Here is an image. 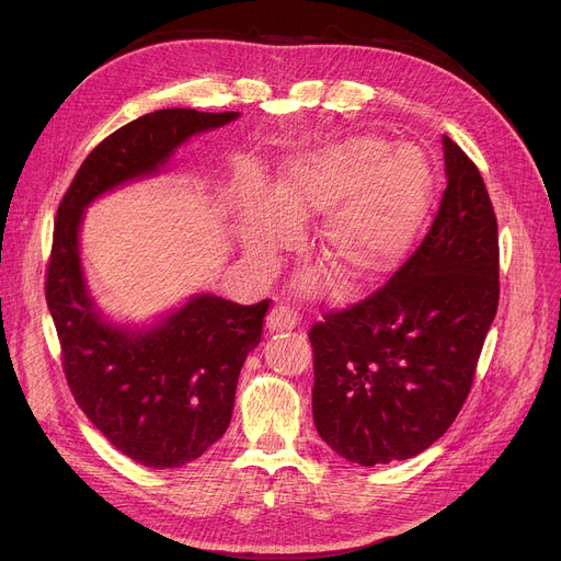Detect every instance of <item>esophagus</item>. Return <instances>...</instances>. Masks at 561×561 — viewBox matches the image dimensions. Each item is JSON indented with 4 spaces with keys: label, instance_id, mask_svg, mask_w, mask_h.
I'll list each match as a JSON object with an SVG mask.
<instances>
[{
    "label": "esophagus",
    "instance_id": "1",
    "mask_svg": "<svg viewBox=\"0 0 561 561\" xmlns=\"http://www.w3.org/2000/svg\"><path fill=\"white\" fill-rule=\"evenodd\" d=\"M300 325V313L288 307V305H277L271 309L268 318H265V328L271 332H286Z\"/></svg>",
    "mask_w": 561,
    "mask_h": 561
}]
</instances>
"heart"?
<instances>
[{
	"label": "heart",
	"mask_w": 561,
	"mask_h": 561,
	"mask_svg": "<svg viewBox=\"0 0 561 561\" xmlns=\"http://www.w3.org/2000/svg\"><path fill=\"white\" fill-rule=\"evenodd\" d=\"M432 204V170L414 147L389 150L377 136H350L293 159L271 204L243 216L248 256L265 265L288 236L284 218L325 214L316 250L343 286L391 275L414 248ZM305 286H313L305 279Z\"/></svg>",
	"instance_id": "obj_1"
}]
</instances>
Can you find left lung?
<instances>
[{"label": "left lung", "instance_id": "1", "mask_svg": "<svg viewBox=\"0 0 561 561\" xmlns=\"http://www.w3.org/2000/svg\"><path fill=\"white\" fill-rule=\"evenodd\" d=\"M448 186L389 282L313 322V423L362 466L416 457L461 411L500 298L497 220L478 165L444 136Z\"/></svg>", "mask_w": 561, "mask_h": 561}]
</instances>
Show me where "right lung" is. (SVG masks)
Returning a JSON list of instances; mask_svg holds the SVG:
<instances>
[{
	"mask_svg": "<svg viewBox=\"0 0 561 561\" xmlns=\"http://www.w3.org/2000/svg\"><path fill=\"white\" fill-rule=\"evenodd\" d=\"M236 117V111L161 108L121 127L85 157L54 220L45 300L68 387L117 450L150 468L184 466L225 434L241 366L261 341L271 300L243 307L195 296L150 332L113 328L85 293L81 214L104 191L157 172L193 134Z\"/></svg>",
	"mask_w": 561,
	"mask_h": 561,
	"instance_id": "right-lung-1",
	"label": "right lung"
}]
</instances>
